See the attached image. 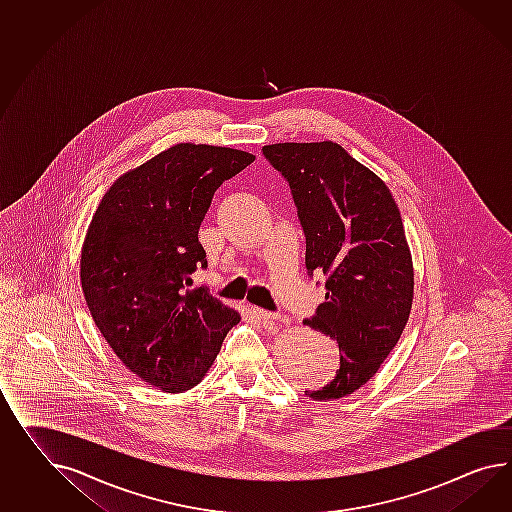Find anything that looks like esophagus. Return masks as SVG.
Masks as SVG:
<instances>
[{
  "label": "esophagus",
  "mask_w": 512,
  "mask_h": 512,
  "mask_svg": "<svg viewBox=\"0 0 512 512\" xmlns=\"http://www.w3.org/2000/svg\"><path fill=\"white\" fill-rule=\"evenodd\" d=\"M252 312L254 315L263 321V323H269V321H278L280 319V315L275 314V312H269V310H263V308H258V306H254L252 308Z\"/></svg>",
  "instance_id": "1"
}]
</instances>
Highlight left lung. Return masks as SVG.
I'll return each instance as SVG.
<instances>
[{"instance_id":"obj_1","label":"left lung","mask_w":512,"mask_h":512,"mask_svg":"<svg viewBox=\"0 0 512 512\" xmlns=\"http://www.w3.org/2000/svg\"><path fill=\"white\" fill-rule=\"evenodd\" d=\"M262 152L291 189L308 275L325 276V302L304 325L340 345L336 377L306 395L340 399L377 373L407 325L414 271L401 213L379 176L332 141Z\"/></svg>"}]
</instances>
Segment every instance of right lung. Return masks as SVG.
I'll return each instance as SVG.
<instances>
[{
	"label": "right lung",
	"mask_w": 512,
	"mask_h": 512,
	"mask_svg": "<svg viewBox=\"0 0 512 512\" xmlns=\"http://www.w3.org/2000/svg\"><path fill=\"white\" fill-rule=\"evenodd\" d=\"M254 161L223 146H172L120 176L105 193L81 249V288L96 327L122 364L165 392L204 379L241 315L208 288L198 228L211 198Z\"/></svg>",
	"instance_id": "obj_1"
}]
</instances>
